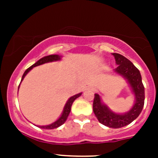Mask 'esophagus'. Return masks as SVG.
Instances as JSON below:
<instances>
[{
	"label": "esophagus",
	"instance_id": "34e87169",
	"mask_svg": "<svg viewBox=\"0 0 158 158\" xmlns=\"http://www.w3.org/2000/svg\"><path fill=\"white\" fill-rule=\"evenodd\" d=\"M92 89H93V88H92Z\"/></svg>",
	"mask_w": 158,
	"mask_h": 158
}]
</instances>
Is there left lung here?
Listing matches in <instances>:
<instances>
[{
    "label": "left lung",
    "mask_w": 158,
    "mask_h": 158,
    "mask_svg": "<svg viewBox=\"0 0 158 158\" xmlns=\"http://www.w3.org/2000/svg\"><path fill=\"white\" fill-rule=\"evenodd\" d=\"M115 62L118 65L115 72L122 75L129 82L132 91L135 93V102L127 113L123 115L116 114L102 104L98 94H95L93 100V111L100 123L111 128H120L133 122L142 112L145 101V89L142 81L140 72L127 58L117 53H113Z\"/></svg>",
    "instance_id": "8db88e82"
}]
</instances>
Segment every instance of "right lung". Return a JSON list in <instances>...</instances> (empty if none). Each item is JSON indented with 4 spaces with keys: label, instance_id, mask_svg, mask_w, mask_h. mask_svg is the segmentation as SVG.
Segmentation results:
<instances>
[{
    "label": "right lung",
    "instance_id": "add662e5",
    "mask_svg": "<svg viewBox=\"0 0 158 158\" xmlns=\"http://www.w3.org/2000/svg\"><path fill=\"white\" fill-rule=\"evenodd\" d=\"M60 59H61V57H60L59 55H57V54H52V55H48V56L43 57V58H41V59L39 60L37 62H35L34 65H32L31 66L29 67L28 69H26V71H25L24 73H23V77H22L21 81L23 80V78H24V77L26 76V74H27V73H28L29 71H30L31 69L33 68V67H35V66H37V65H42V64L47 63V62H54V61H58V60H60ZM21 81H20V83H21ZM81 95V93H78V94L72 96V97H70V98L68 100L67 103L65 104V107H64L63 112H62V115H61V117L58 118V120L55 121V122L53 123L50 124V125H47V126H41L40 127L43 128V129H54V128H57V127H58L61 126V125H62V124H63L66 121L67 118H68V116H69V112H70V110H71V107H72V104H73V101H74V100H76L77 97H79Z\"/></svg>",
    "mask_w": 158,
    "mask_h": 158
}]
</instances>
